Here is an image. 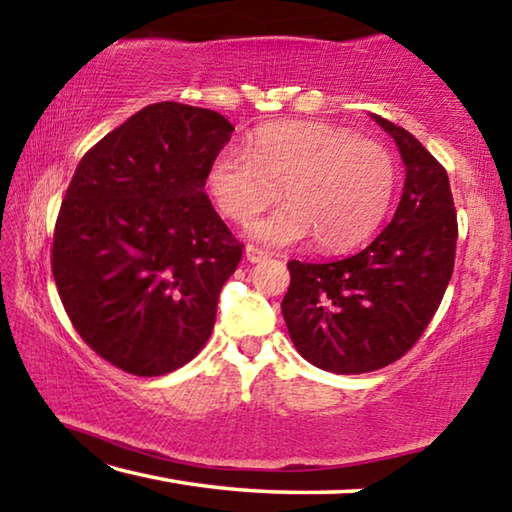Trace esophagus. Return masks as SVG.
Masks as SVG:
<instances>
[{"label":"esophagus","mask_w":512,"mask_h":512,"mask_svg":"<svg viewBox=\"0 0 512 512\" xmlns=\"http://www.w3.org/2000/svg\"><path fill=\"white\" fill-rule=\"evenodd\" d=\"M271 255L266 253V250L257 248V246H246V259L250 264H257V262H264V259H268Z\"/></svg>","instance_id":"1"}]
</instances>
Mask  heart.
Segmentation results:
<instances>
[{
    "mask_svg": "<svg viewBox=\"0 0 512 512\" xmlns=\"http://www.w3.org/2000/svg\"><path fill=\"white\" fill-rule=\"evenodd\" d=\"M393 155L375 140L327 124L266 126L248 149L223 151L210 169V189L228 219L253 223L250 235L266 246H291L314 237L320 250L357 246L377 228L393 198Z\"/></svg>",
    "mask_w": 512,
    "mask_h": 512,
    "instance_id": "obj_1",
    "label": "heart"
}]
</instances>
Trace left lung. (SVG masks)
I'll return each instance as SVG.
<instances>
[{"label": "left lung", "instance_id": "1", "mask_svg": "<svg viewBox=\"0 0 512 512\" xmlns=\"http://www.w3.org/2000/svg\"><path fill=\"white\" fill-rule=\"evenodd\" d=\"M393 135L406 180L391 223L357 255L287 264L282 316L296 350L316 368L361 375L409 352L440 307L454 273L458 221L443 164L379 115Z\"/></svg>", "mask_w": 512, "mask_h": 512}]
</instances>
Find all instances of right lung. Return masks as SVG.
Listing matches in <instances>:
<instances>
[{
	"instance_id": "1",
	"label": "right lung",
	"mask_w": 512,
	"mask_h": 512,
	"mask_svg": "<svg viewBox=\"0 0 512 512\" xmlns=\"http://www.w3.org/2000/svg\"><path fill=\"white\" fill-rule=\"evenodd\" d=\"M232 131L214 110L151 103L74 171L51 273L76 332L119 370L167 375L210 339L244 250L205 194Z\"/></svg>"
}]
</instances>
